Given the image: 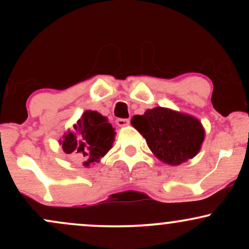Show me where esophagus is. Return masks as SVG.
Returning a JSON list of instances; mask_svg holds the SVG:
<instances>
[{"label": "esophagus", "mask_w": 249, "mask_h": 249, "mask_svg": "<svg viewBox=\"0 0 249 249\" xmlns=\"http://www.w3.org/2000/svg\"><path fill=\"white\" fill-rule=\"evenodd\" d=\"M116 124L118 125V126L124 127V126H127V125L130 124V121H128V119H124V118H118L116 121Z\"/></svg>", "instance_id": "34e87169"}]
</instances>
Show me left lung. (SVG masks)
Returning a JSON list of instances; mask_svg holds the SVG:
<instances>
[{"label":"left lung","mask_w":249,"mask_h":249,"mask_svg":"<svg viewBox=\"0 0 249 249\" xmlns=\"http://www.w3.org/2000/svg\"><path fill=\"white\" fill-rule=\"evenodd\" d=\"M131 124L159 160L178 166L199 153L205 139L201 122L187 113L157 107L133 116Z\"/></svg>","instance_id":"8db88e82"}]
</instances>
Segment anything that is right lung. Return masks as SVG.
<instances>
[{
    "label": "right lung",
    "mask_w": 249,
    "mask_h": 249,
    "mask_svg": "<svg viewBox=\"0 0 249 249\" xmlns=\"http://www.w3.org/2000/svg\"><path fill=\"white\" fill-rule=\"evenodd\" d=\"M115 137V128L107 117L87 110L73 125V130L63 134L59 145L67 154H83V166L90 167L111 150Z\"/></svg>",
    "instance_id": "add662e5"
}]
</instances>
